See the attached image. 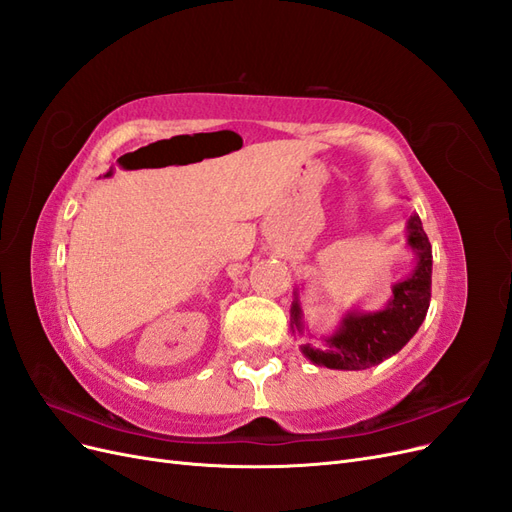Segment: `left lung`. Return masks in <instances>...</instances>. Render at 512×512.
I'll return each instance as SVG.
<instances>
[{"instance_id": "8db88e82", "label": "left lung", "mask_w": 512, "mask_h": 512, "mask_svg": "<svg viewBox=\"0 0 512 512\" xmlns=\"http://www.w3.org/2000/svg\"><path fill=\"white\" fill-rule=\"evenodd\" d=\"M406 230L408 247L416 256L412 273L393 286V297L378 312L350 309L333 335L322 337V346L303 344L301 352L314 365L346 371L367 369L397 354L421 327L431 301V243L416 213L410 215ZM290 329L305 333L297 292L290 307Z\"/></svg>"}]
</instances>
